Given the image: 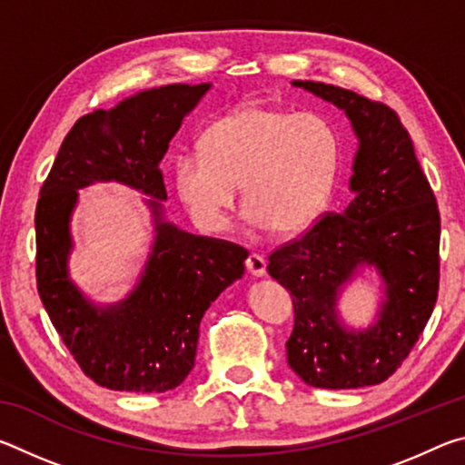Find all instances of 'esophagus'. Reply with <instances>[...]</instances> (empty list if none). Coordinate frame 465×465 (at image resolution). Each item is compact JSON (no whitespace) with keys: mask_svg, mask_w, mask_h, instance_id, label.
<instances>
[{"mask_svg":"<svg viewBox=\"0 0 465 465\" xmlns=\"http://www.w3.org/2000/svg\"><path fill=\"white\" fill-rule=\"evenodd\" d=\"M246 269H248L252 277H262V274L266 272L264 256L256 254V252H252V254L248 256V261H246Z\"/></svg>","mask_w":465,"mask_h":465,"instance_id":"1","label":"esophagus"}]
</instances>
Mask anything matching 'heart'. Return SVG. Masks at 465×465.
Wrapping results in <instances>:
<instances>
[{"label": "heart", "instance_id": "heart-1", "mask_svg": "<svg viewBox=\"0 0 465 465\" xmlns=\"http://www.w3.org/2000/svg\"><path fill=\"white\" fill-rule=\"evenodd\" d=\"M341 155V135L326 116L243 104L203 131L199 153L176 155L172 178L204 232L227 230L240 186L252 227L291 235L326 209Z\"/></svg>", "mask_w": 465, "mask_h": 465}]
</instances>
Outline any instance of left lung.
Listing matches in <instances>:
<instances>
[{"label": "left lung", "instance_id": "1", "mask_svg": "<svg viewBox=\"0 0 465 465\" xmlns=\"http://www.w3.org/2000/svg\"><path fill=\"white\" fill-rule=\"evenodd\" d=\"M344 110L359 139L342 213H328L269 256V274L293 297L287 363L324 390L375 385L402 365L432 313L439 291L440 217L435 194L398 114L381 102L322 82H293ZM363 265L384 281L374 324L346 329L335 302Z\"/></svg>", "mask_w": 465, "mask_h": 465}]
</instances>
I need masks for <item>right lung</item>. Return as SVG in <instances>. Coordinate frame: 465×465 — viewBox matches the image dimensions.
Returning a JSON list of instances; mask_svg holds the SVG:
<instances>
[{
  "label": "right lung",
  "instance_id": "1",
  "mask_svg": "<svg viewBox=\"0 0 465 465\" xmlns=\"http://www.w3.org/2000/svg\"><path fill=\"white\" fill-rule=\"evenodd\" d=\"M211 84H170L77 119L63 139L36 203V287L61 341L102 388L162 393L194 367L199 326L223 289L242 279L248 250L178 230L163 219L160 170L172 137ZM123 182L148 202L156 238L138 287L123 302L96 306L68 279L76 191Z\"/></svg>",
  "mask_w": 465,
  "mask_h": 465
}]
</instances>
